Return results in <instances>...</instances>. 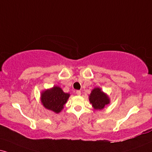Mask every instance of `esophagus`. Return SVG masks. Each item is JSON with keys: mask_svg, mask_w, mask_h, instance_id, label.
<instances>
[{"mask_svg": "<svg viewBox=\"0 0 152 152\" xmlns=\"http://www.w3.org/2000/svg\"><path fill=\"white\" fill-rule=\"evenodd\" d=\"M76 95H81V92H80V90H76Z\"/></svg>", "mask_w": 152, "mask_h": 152, "instance_id": "1", "label": "esophagus"}]
</instances>
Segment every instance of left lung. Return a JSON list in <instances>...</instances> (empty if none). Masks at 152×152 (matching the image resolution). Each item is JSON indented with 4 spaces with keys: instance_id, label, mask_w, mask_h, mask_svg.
<instances>
[{
    "instance_id": "obj_1",
    "label": "left lung",
    "mask_w": 152,
    "mask_h": 152,
    "mask_svg": "<svg viewBox=\"0 0 152 152\" xmlns=\"http://www.w3.org/2000/svg\"><path fill=\"white\" fill-rule=\"evenodd\" d=\"M90 103L95 110H102L110 104V98L109 95L103 92L100 88L97 87L91 90L89 95Z\"/></svg>"
}]
</instances>
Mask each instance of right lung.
I'll use <instances>...</instances> for the list:
<instances>
[{
    "label": "right lung",
    "mask_w": 152,
    "mask_h": 152,
    "mask_svg": "<svg viewBox=\"0 0 152 152\" xmlns=\"http://www.w3.org/2000/svg\"><path fill=\"white\" fill-rule=\"evenodd\" d=\"M70 97L69 93H66L59 86L42 91L41 102L45 109L59 114L64 109V106Z\"/></svg>",
    "instance_id": "obj_1"
}]
</instances>
